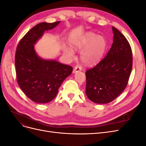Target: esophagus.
<instances>
[{
  "mask_svg": "<svg viewBox=\"0 0 146 146\" xmlns=\"http://www.w3.org/2000/svg\"><path fill=\"white\" fill-rule=\"evenodd\" d=\"M81 70H82V67H81V66H79V65H77L76 67L74 68V69L73 70V73L74 74L77 73V72H78L79 71H81Z\"/></svg>",
  "mask_w": 146,
  "mask_h": 146,
  "instance_id": "1",
  "label": "esophagus"
}]
</instances>
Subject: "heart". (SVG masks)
Wrapping results in <instances>:
<instances>
[{"label": "heart", "instance_id": "heart-1", "mask_svg": "<svg viewBox=\"0 0 146 146\" xmlns=\"http://www.w3.org/2000/svg\"><path fill=\"white\" fill-rule=\"evenodd\" d=\"M69 44L73 50L82 49L80 58L82 62L87 66L93 65L99 61L107 46V41L104 36L91 32L70 38ZM72 50L66 46L63 47L64 54L70 58L74 56V52Z\"/></svg>", "mask_w": 146, "mask_h": 146}]
</instances>
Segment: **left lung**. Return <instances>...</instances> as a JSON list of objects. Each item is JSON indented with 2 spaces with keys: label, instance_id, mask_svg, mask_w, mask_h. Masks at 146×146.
<instances>
[{
  "label": "left lung",
  "instance_id": "obj_1",
  "mask_svg": "<svg viewBox=\"0 0 146 146\" xmlns=\"http://www.w3.org/2000/svg\"><path fill=\"white\" fill-rule=\"evenodd\" d=\"M111 48L105 58L86 72V94L96 104L111 102L125 90L132 69V52L125 37L115 27Z\"/></svg>",
  "mask_w": 146,
  "mask_h": 146
}]
</instances>
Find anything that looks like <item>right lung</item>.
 I'll return each mask as SVG.
<instances>
[{
    "label": "right lung",
    "mask_w": 146,
    "mask_h": 146,
    "mask_svg": "<svg viewBox=\"0 0 146 146\" xmlns=\"http://www.w3.org/2000/svg\"><path fill=\"white\" fill-rule=\"evenodd\" d=\"M60 23L37 24L25 35L17 47L15 66L17 83L24 93L36 103L52 101L63 82L72 72L71 66L43 58L35 50L34 45L45 31L56 27Z\"/></svg>",
    "instance_id": "add662e5"
}]
</instances>
